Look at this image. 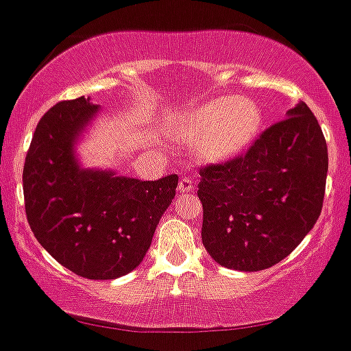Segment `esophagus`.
Returning a JSON list of instances; mask_svg holds the SVG:
<instances>
[{
  "label": "esophagus",
  "mask_w": 351,
  "mask_h": 351,
  "mask_svg": "<svg viewBox=\"0 0 351 351\" xmlns=\"http://www.w3.org/2000/svg\"><path fill=\"white\" fill-rule=\"evenodd\" d=\"M178 191H180V193H184V194L194 193V180L193 178H187V176H184V178H180Z\"/></svg>",
  "instance_id": "1"
}]
</instances>
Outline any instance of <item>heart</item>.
I'll list each match as a JSON object with an SVG mask.
<instances>
[{"label":"heart","instance_id":"b5f03b06","mask_svg":"<svg viewBox=\"0 0 351 351\" xmlns=\"http://www.w3.org/2000/svg\"><path fill=\"white\" fill-rule=\"evenodd\" d=\"M258 104L240 97H217L189 111L176 123V134L196 145L203 160L224 162L245 152L261 129Z\"/></svg>","mask_w":351,"mask_h":351}]
</instances>
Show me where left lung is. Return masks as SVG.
Returning <instances> with one entry per match:
<instances>
[{
  "label": "left lung",
  "instance_id": "1",
  "mask_svg": "<svg viewBox=\"0 0 351 351\" xmlns=\"http://www.w3.org/2000/svg\"><path fill=\"white\" fill-rule=\"evenodd\" d=\"M328 171L322 127L304 102L245 155L201 167V239L219 265L258 272L285 260L319 217Z\"/></svg>",
  "mask_w": 351,
  "mask_h": 351
}]
</instances>
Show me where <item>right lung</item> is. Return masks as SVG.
Here are the masks:
<instances>
[{
	"mask_svg": "<svg viewBox=\"0 0 351 351\" xmlns=\"http://www.w3.org/2000/svg\"><path fill=\"white\" fill-rule=\"evenodd\" d=\"M100 108L63 100L36 125L23 171L29 228L58 263L86 279L132 272L171 205L178 176L155 182L83 167L75 145Z\"/></svg>",
	"mask_w": 351,
	"mask_h": 351,
	"instance_id": "add662e5",
	"label": "right lung"
}]
</instances>
